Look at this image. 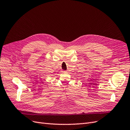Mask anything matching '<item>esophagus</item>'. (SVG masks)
I'll list each match as a JSON object with an SVG mask.
<instances>
[{"mask_svg":"<svg viewBox=\"0 0 130 130\" xmlns=\"http://www.w3.org/2000/svg\"><path fill=\"white\" fill-rule=\"evenodd\" d=\"M62 73H67V72L66 71V70H62Z\"/></svg>","mask_w":130,"mask_h":130,"instance_id":"34e87169","label":"esophagus"}]
</instances>
